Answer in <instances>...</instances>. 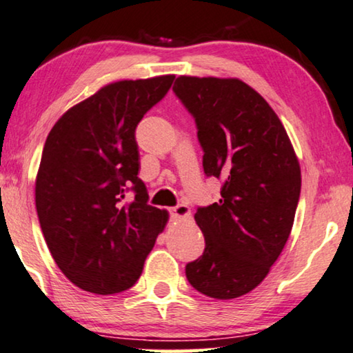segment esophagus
<instances>
[{"instance_id": "1", "label": "esophagus", "mask_w": 353, "mask_h": 353, "mask_svg": "<svg viewBox=\"0 0 353 353\" xmlns=\"http://www.w3.org/2000/svg\"><path fill=\"white\" fill-rule=\"evenodd\" d=\"M171 216L176 217V219H187V217H190V208H188L187 205H177L174 208H171L170 210Z\"/></svg>"}]
</instances>
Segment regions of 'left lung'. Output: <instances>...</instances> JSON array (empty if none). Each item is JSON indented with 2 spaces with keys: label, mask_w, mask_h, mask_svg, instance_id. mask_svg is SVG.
<instances>
[{
  "label": "left lung",
  "mask_w": 353,
  "mask_h": 353,
  "mask_svg": "<svg viewBox=\"0 0 353 353\" xmlns=\"http://www.w3.org/2000/svg\"><path fill=\"white\" fill-rule=\"evenodd\" d=\"M172 91L195 118L208 177L221 198L198 208L205 251L185 265L190 285L235 299L269 274L290 236L301 195V168L280 118L236 78L179 77Z\"/></svg>",
  "instance_id": "8db88e82"
}]
</instances>
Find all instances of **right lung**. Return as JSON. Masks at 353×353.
<instances>
[{
    "instance_id": "add662e5",
    "label": "right lung",
    "mask_w": 353,
    "mask_h": 353,
    "mask_svg": "<svg viewBox=\"0 0 353 353\" xmlns=\"http://www.w3.org/2000/svg\"><path fill=\"white\" fill-rule=\"evenodd\" d=\"M172 81L107 84L63 113L44 143L34 187L39 225L59 269L84 291L129 290L166 225L168 212L148 205L137 177L136 128Z\"/></svg>"
}]
</instances>
